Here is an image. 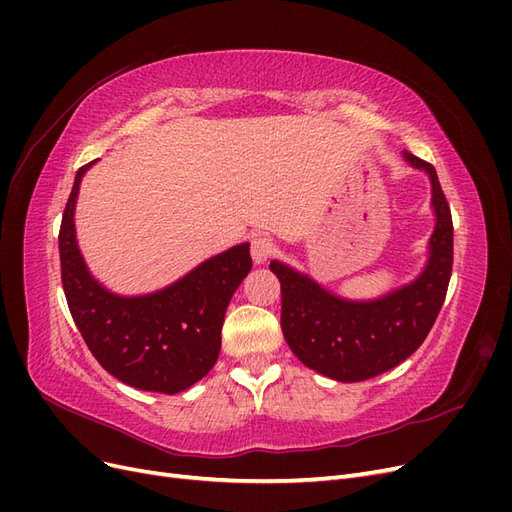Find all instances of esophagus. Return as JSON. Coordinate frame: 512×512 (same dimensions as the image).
I'll list each match as a JSON object with an SVG mask.
<instances>
[{"label": "esophagus", "mask_w": 512, "mask_h": 512, "mask_svg": "<svg viewBox=\"0 0 512 512\" xmlns=\"http://www.w3.org/2000/svg\"><path fill=\"white\" fill-rule=\"evenodd\" d=\"M252 258L256 265H265V262L271 258L273 254V241L265 235H258L252 239Z\"/></svg>", "instance_id": "1"}]
</instances>
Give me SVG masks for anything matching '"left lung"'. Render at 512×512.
<instances>
[{"mask_svg": "<svg viewBox=\"0 0 512 512\" xmlns=\"http://www.w3.org/2000/svg\"><path fill=\"white\" fill-rule=\"evenodd\" d=\"M404 160L431 183L436 215L423 271L378 299L352 301L312 277L271 260L282 284V331L297 359L337 382H361L404 363L436 322L453 271V220L436 168L404 151Z\"/></svg>", "mask_w": 512, "mask_h": 512, "instance_id": "obj_1", "label": "left lung"}]
</instances>
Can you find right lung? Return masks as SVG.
I'll use <instances>...</instances> for the list:
<instances>
[{
    "mask_svg": "<svg viewBox=\"0 0 512 512\" xmlns=\"http://www.w3.org/2000/svg\"><path fill=\"white\" fill-rule=\"evenodd\" d=\"M94 164L76 170L59 228L61 282L70 314L108 374L141 391L181 393L218 361L226 307L252 269L250 243L207 258L162 290L136 297L111 292L87 269L74 228L81 181Z\"/></svg>",
    "mask_w": 512,
    "mask_h": 512,
    "instance_id": "1",
    "label": "right lung"
}]
</instances>
